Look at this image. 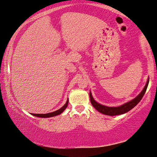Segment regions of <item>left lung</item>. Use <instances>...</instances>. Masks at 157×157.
<instances>
[{"mask_svg":"<svg viewBox=\"0 0 157 157\" xmlns=\"http://www.w3.org/2000/svg\"><path fill=\"white\" fill-rule=\"evenodd\" d=\"M149 80H150V79L148 78L145 87L143 88L142 91L135 98L132 99L131 101H128L127 103H124L120 106L108 107V106L102 105V104L97 103V102L94 100L93 96H92L91 92L90 91V92H89V97H90L91 103L92 104V105L94 107V108H95L96 110H98L99 113H101L102 114H106V115L115 116V115H119V114H123L124 113H126L129 110H131V109H133L134 107H135L137 104L140 101L141 99L143 98L144 94H145V91L147 90V88L148 86Z\"/></svg>","mask_w":157,"mask_h":157,"instance_id":"1","label":"left lung"}]
</instances>
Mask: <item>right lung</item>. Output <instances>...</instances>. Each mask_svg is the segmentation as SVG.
Wrapping results in <instances>:
<instances>
[{
  "mask_svg": "<svg viewBox=\"0 0 157 157\" xmlns=\"http://www.w3.org/2000/svg\"><path fill=\"white\" fill-rule=\"evenodd\" d=\"M68 104V98L67 99L66 103L64 104V105L63 107H61L60 109L57 110L54 112H52V113H47V114H33L31 113L32 115H33L35 117H42V118H49V117H54L56 115H59V114H61L63 112L66 110V108H67Z\"/></svg>",
  "mask_w": 157,
  "mask_h": 157,
  "instance_id": "add662e5",
  "label": "right lung"
}]
</instances>
